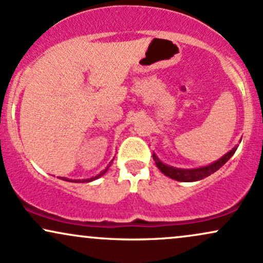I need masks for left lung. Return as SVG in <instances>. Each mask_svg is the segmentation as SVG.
Instances as JSON below:
<instances>
[{
	"instance_id": "8db88e82",
	"label": "left lung",
	"mask_w": 263,
	"mask_h": 263,
	"mask_svg": "<svg viewBox=\"0 0 263 263\" xmlns=\"http://www.w3.org/2000/svg\"><path fill=\"white\" fill-rule=\"evenodd\" d=\"M241 142V140H240ZM238 144L234 147L231 151H229L228 153H225L221 158H219L218 161L210 163L208 165H203V167L198 168H177L173 165L165 164L161 159L158 158V156L153 152V159H155L156 165L158 167V170L162 172L164 176L172 178V179L178 180V182H197V180H201L204 178L209 177L210 174L215 173L216 171H219L222 165L225 164L229 159L234 156V153L236 152Z\"/></svg>"
}]
</instances>
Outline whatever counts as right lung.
I'll return each instance as SVG.
<instances>
[{"mask_svg": "<svg viewBox=\"0 0 263 263\" xmlns=\"http://www.w3.org/2000/svg\"><path fill=\"white\" fill-rule=\"evenodd\" d=\"M114 158H115V157H114ZM112 162H114V159H111V162L108 163V164H107V167L105 168L104 171L100 172V173H99V174H96L95 177L87 178V179H69V178H65V177H59V179H62V180H65V182H73V183H90V182H92V180H96V179H99V178L104 176V174L106 173V172H107L108 168H110L111 163H112Z\"/></svg>", "mask_w": 263, "mask_h": 263, "instance_id": "right-lung-1", "label": "right lung"}]
</instances>
